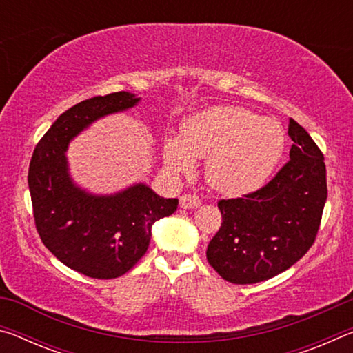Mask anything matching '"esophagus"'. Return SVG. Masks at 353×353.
<instances>
[{"mask_svg":"<svg viewBox=\"0 0 353 353\" xmlns=\"http://www.w3.org/2000/svg\"><path fill=\"white\" fill-rule=\"evenodd\" d=\"M201 205V199L194 194H182L181 196V207L185 210H190V208H198Z\"/></svg>","mask_w":353,"mask_h":353,"instance_id":"esophagus-1","label":"esophagus"}]
</instances>
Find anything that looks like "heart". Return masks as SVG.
Instances as JSON below:
<instances>
[{"label": "heart", "mask_w": 353, "mask_h": 353, "mask_svg": "<svg viewBox=\"0 0 353 353\" xmlns=\"http://www.w3.org/2000/svg\"><path fill=\"white\" fill-rule=\"evenodd\" d=\"M285 151V132L274 119L234 105H218L187 118L181 139L163 141L166 166L181 174L208 159L207 181L219 193L243 196L268 182Z\"/></svg>", "instance_id": "heart-1"}]
</instances>
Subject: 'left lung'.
Listing matches in <instances>:
<instances>
[{"instance_id":"obj_1","label":"left lung","mask_w":353,"mask_h":353,"mask_svg":"<svg viewBox=\"0 0 353 353\" xmlns=\"http://www.w3.org/2000/svg\"><path fill=\"white\" fill-rule=\"evenodd\" d=\"M290 162L265 187L223 199L218 234L207 260L230 283L249 285L283 272L307 254L327 201L324 155L312 137L290 119Z\"/></svg>"}]
</instances>
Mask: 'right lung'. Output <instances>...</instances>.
<instances>
[{
	"instance_id": "add662e5",
	"label": "right lung",
	"mask_w": 353,
	"mask_h": 353,
	"mask_svg": "<svg viewBox=\"0 0 353 353\" xmlns=\"http://www.w3.org/2000/svg\"><path fill=\"white\" fill-rule=\"evenodd\" d=\"M140 103L129 92L82 101L63 112L35 146L29 165L35 227L50 252L65 266L92 279L126 274L146 254L155 221L177 210L146 183L113 194H93L70 176V141L97 119Z\"/></svg>"
}]
</instances>
